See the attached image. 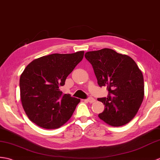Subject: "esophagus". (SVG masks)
Masks as SVG:
<instances>
[{"label": "esophagus", "mask_w": 160, "mask_h": 160, "mask_svg": "<svg viewBox=\"0 0 160 160\" xmlns=\"http://www.w3.org/2000/svg\"><path fill=\"white\" fill-rule=\"evenodd\" d=\"M87 101L89 102H90V103H93L94 102H95V99L92 97H89L87 99Z\"/></svg>", "instance_id": "34e87169"}]
</instances>
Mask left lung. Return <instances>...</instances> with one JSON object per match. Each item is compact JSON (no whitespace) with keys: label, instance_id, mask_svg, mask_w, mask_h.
Segmentation results:
<instances>
[{"label":"left lung","instance_id":"obj_1","mask_svg":"<svg viewBox=\"0 0 160 160\" xmlns=\"http://www.w3.org/2000/svg\"><path fill=\"white\" fill-rule=\"evenodd\" d=\"M94 71L100 87L105 86L108 97L99 98L105 108L99 118L112 127L126 125L136 115L144 95V78L134 60L110 48L85 54Z\"/></svg>","mask_w":160,"mask_h":160}]
</instances>
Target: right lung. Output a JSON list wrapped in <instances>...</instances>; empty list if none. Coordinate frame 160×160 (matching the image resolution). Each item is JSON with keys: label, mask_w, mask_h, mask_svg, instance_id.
Returning a JSON list of instances; mask_svg holds the SVG:
<instances>
[{"label": "right lung", "mask_w": 160, "mask_h": 160, "mask_svg": "<svg viewBox=\"0 0 160 160\" xmlns=\"http://www.w3.org/2000/svg\"><path fill=\"white\" fill-rule=\"evenodd\" d=\"M84 51L55 53L32 61L20 78V98L31 121L47 129L59 128L71 118L79 98L63 94L59 88L83 59Z\"/></svg>", "instance_id": "add662e5"}]
</instances>
